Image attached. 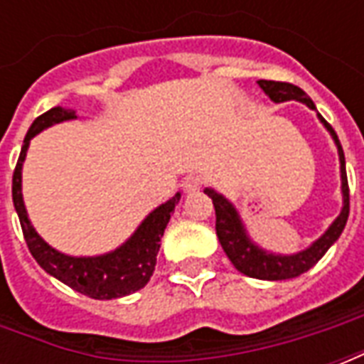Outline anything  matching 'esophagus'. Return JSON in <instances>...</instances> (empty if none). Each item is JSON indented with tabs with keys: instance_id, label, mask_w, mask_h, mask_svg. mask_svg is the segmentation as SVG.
I'll return each mask as SVG.
<instances>
[{
	"instance_id": "34e87169",
	"label": "esophagus",
	"mask_w": 364,
	"mask_h": 364,
	"mask_svg": "<svg viewBox=\"0 0 364 364\" xmlns=\"http://www.w3.org/2000/svg\"><path fill=\"white\" fill-rule=\"evenodd\" d=\"M200 187H203V179H200V177H195V175H191V177H187V179L181 183V189L185 191L187 195H191V193H197Z\"/></svg>"
}]
</instances>
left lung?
Wrapping results in <instances>:
<instances>
[{"label": "left lung", "mask_w": 364, "mask_h": 364, "mask_svg": "<svg viewBox=\"0 0 364 364\" xmlns=\"http://www.w3.org/2000/svg\"><path fill=\"white\" fill-rule=\"evenodd\" d=\"M259 87L265 91L271 101L274 103H284V101H300L306 107H310L316 111V105L304 91L284 82H271V80H259ZM318 119L321 124L328 128V132L333 138V142L339 151V164H341V193H343V208L336 220L331 222L323 234H321L310 247H306L302 252L292 253V255H279V253H269L261 250L259 245L252 242V237L247 236L244 222L240 218V214L230 203L228 198L222 197L218 191L205 189L208 197L213 198L214 210H216V236L220 240L222 250L226 252L232 265L240 273L261 279V281H284V279H294L298 274L306 273L308 269H312L318 261L326 255L331 245L336 244L337 237L341 236L347 218H349V185H347V171H345V156L343 148L339 144L336 130L329 127L326 119L318 112Z\"/></svg>", "instance_id": "1"}]
</instances>
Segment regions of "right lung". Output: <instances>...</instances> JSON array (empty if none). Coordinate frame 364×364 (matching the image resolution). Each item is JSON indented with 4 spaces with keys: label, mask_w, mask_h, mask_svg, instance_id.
I'll list each match as a JSON object with an SVG mask.
<instances>
[{
    "label": "right lung",
    "mask_w": 364,
    "mask_h": 364,
    "mask_svg": "<svg viewBox=\"0 0 364 364\" xmlns=\"http://www.w3.org/2000/svg\"><path fill=\"white\" fill-rule=\"evenodd\" d=\"M72 119H77L75 111L64 109V107H54L50 111L41 114L38 119H35V122L31 124L27 136L23 140V148H21L15 171H13V205L19 214L21 228H23V236L28 245V252L33 253L36 263L46 273L56 277L70 289L77 290L85 296L95 298V300L127 296L136 290L144 289L150 281L151 273L156 269V257H158L164 230H166L167 222L171 218L175 205L179 203L181 195L177 193L167 203L159 205L156 210H151L144 218L142 224L136 228L134 234L114 252L95 255V257H72V255L60 253L58 250L50 247L36 234V230L28 220L27 208L23 203V193H21V171H23V161L27 158L31 138L43 132L44 128Z\"/></svg>",
    "instance_id": "right-lung-1"
}]
</instances>
